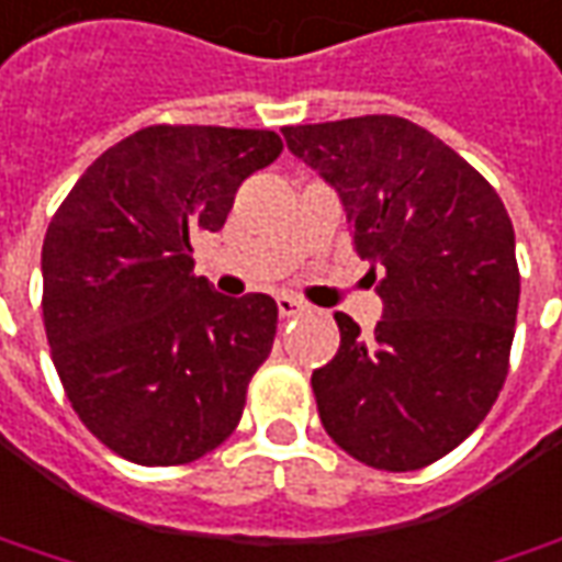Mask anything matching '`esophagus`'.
<instances>
[{
	"instance_id": "1",
	"label": "esophagus",
	"mask_w": 562,
	"mask_h": 562,
	"mask_svg": "<svg viewBox=\"0 0 562 562\" xmlns=\"http://www.w3.org/2000/svg\"><path fill=\"white\" fill-rule=\"evenodd\" d=\"M277 311H280V316H295V313L304 311V304L292 295H277Z\"/></svg>"
}]
</instances>
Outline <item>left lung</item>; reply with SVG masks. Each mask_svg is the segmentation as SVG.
Returning a JSON list of instances; mask_svg holds the SVG:
<instances>
[{
    "label": "left lung",
    "instance_id": "obj_1",
    "mask_svg": "<svg viewBox=\"0 0 562 562\" xmlns=\"http://www.w3.org/2000/svg\"><path fill=\"white\" fill-rule=\"evenodd\" d=\"M285 147L345 205L384 304L375 338L335 313L341 347L313 369L331 440L378 471H418L486 418L505 384L520 273L505 202L400 116L285 125Z\"/></svg>",
    "mask_w": 562,
    "mask_h": 562
}]
</instances>
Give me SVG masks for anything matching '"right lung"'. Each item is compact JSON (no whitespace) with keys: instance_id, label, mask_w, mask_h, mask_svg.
<instances>
[{"instance_id":"right-lung-1","label":"right lung","mask_w":562,"mask_h":562,"mask_svg":"<svg viewBox=\"0 0 562 562\" xmlns=\"http://www.w3.org/2000/svg\"><path fill=\"white\" fill-rule=\"evenodd\" d=\"M277 132L150 125L91 162L42 243V316L72 409L116 456L147 468L212 452L239 425L277 335V301L227 297L193 277Z\"/></svg>"}]
</instances>
